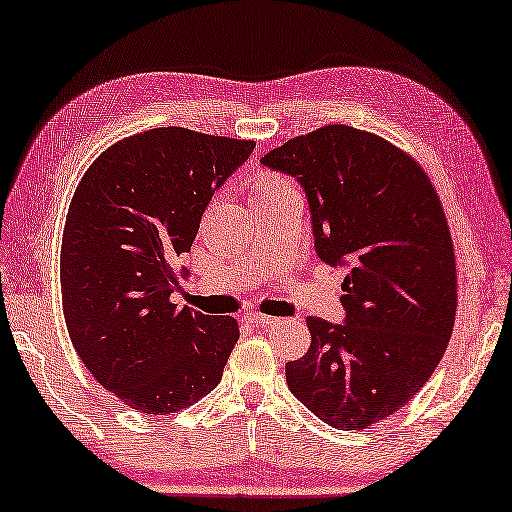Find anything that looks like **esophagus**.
Listing matches in <instances>:
<instances>
[{
    "label": "esophagus",
    "mask_w": 512,
    "mask_h": 512,
    "mask_svg": "<svg viewBox=\"0 0 512 512\" xmlns=\"http://www.w3.org/2000/svg\"><path fill=\"white\" fill-rule=\"evenodd\" d=\"M247 323H252L256 328H269V326H276L278 319L276 317H267V315H260V313H249Z\"/></svg>",
    "instance_id": "esophagus-1"
}]
</instances>
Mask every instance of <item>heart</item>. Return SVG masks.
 I'll use <instances>...</instances> for the list:
<instances>
[{
  "label": "heart",
  "instance_id": "b5f03b06",
  "mask_svg": "<svg viewBox=\"0 0 512 512\" xmlns=\"http://www.w3.org/2000/svg\"><path fill=\"white\" fill-rule=\"evenodd\" d=\"M289 186H293V184L284 176H280V173L260 171L252 178V195H254V199H263V197H269L278 191L289 189Z\"/></svg>",
  "mask_w": 512,
  "mask_h": 512
}]
</instances>
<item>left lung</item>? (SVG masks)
Segmentation results:
<instances>
[{"instance_id": "1", "label": "left lung", "mask_w": 512, "mask_h": 512, "mask_svg": "<svg viewBox=\"0 0 512 512\" xmlns=\"http://www.w3.org/2000/svg\"><path fill=\"white\" fill-rule=\"evenodd\" d=\"M263 165L304 186L317 256L350 267L345 323L308 317V352L286 384L339 430L397 413L428 382L452 336L458 291L450 226L419 162L378 134L323 126Z\"/></svg>"}]
</instances>
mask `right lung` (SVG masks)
<instances>
[{
	"mask_svg": "<svg viewBox=\"0 0 512 512\" xmlns=\"http://www.w3.org/2000/svg\"><path fill=\"white\" fill-rule=\"evenodd\" d=\"M254 141L154 128L86 169L60 247L62 313L93 378L147 415L193 406L223 376L239 323L171 302L176 263ZM186 273V269L182 271Z\"/></svg>",
	"mask_w": 512,
	"mask_h": 512,
	"instance_id": "right-lung-1",
	"label": "right lung"
}]
</instances>
